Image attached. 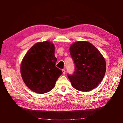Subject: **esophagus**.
Listing matches in <instances>:
<instances>
[{"instance_id":"obj_1","label":"esophagus","mask_w":123,"mask_h":123,"mask_svg":"<svg viewBox=\"0 0 123 123\" xmlns=\"http://www.w3.org/2000/svg\"><path fill=\"white\" fill-rule=\"evenodd\" d=\"M62 73H63V74H64L66 73V70H65V69H62Z\"/></svg>"}]
</instances>
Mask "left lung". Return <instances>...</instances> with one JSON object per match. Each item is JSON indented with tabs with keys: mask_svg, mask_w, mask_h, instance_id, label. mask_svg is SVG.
I'll use <instances>...</instances> for the list:
<instances>
[{
	"mask_svg": "<svg viewBox=\"0 0 123 123\" xmlns=\"http://www.w3.org/2000/svg\"><path fill=\"white\" fill-rule=\"evenodd\" d=\"M70 56L75 69L68 77L77 90L88 92L95 88L104 78L106 62L103 55L91 43L79 41L71 45Z\"/></svg>",
	"mask_w": 123,
	"mask_h": 123,
	"instance_id": "left-lung-1",
	"label": "left lung"
}]
</instances>
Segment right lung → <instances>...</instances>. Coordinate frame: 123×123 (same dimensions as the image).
I'll return each instance as SVG.
<instances>
[{
    "mask_svg": "<svg viewBox=\"0 0 123 123\" xmlns=\"http://www.w3.org/2000/svg\"><path fill=\"white\" fill-rule=\"evenodd\" d=\"M55 47L48 41L34 44L27 52L20 66L25 85L35 92L44 94L50 91L62 71L55 66Z\"/></svg>",
    "mask_w": 123,
    "mask_h": 123,
    "instance_id": "obj_1",
    "label": "right lung"
}]
</instances>
